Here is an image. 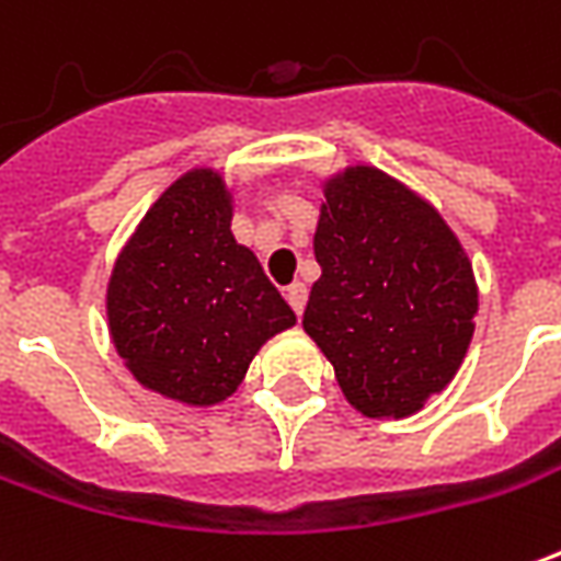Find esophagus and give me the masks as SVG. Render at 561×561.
Listing matches in <instances>:
<instances>
[{
    "instance_id": "1",
    "label": "esophagus",
    "mask_w": 561,
    "mask_h": 561,
    "mask_svg": "<svg viewBox=\"0 0 561 561\" xmlns=\"http://www.w3.org/2000/svg\"><path fill=\"white\" fill-rule=\"evenodd\" d=\"M285 300H288L294 312L300 316L304 307H307V285H304V282H291V285L285 288Z\"/></svg>"
}]
</instances>
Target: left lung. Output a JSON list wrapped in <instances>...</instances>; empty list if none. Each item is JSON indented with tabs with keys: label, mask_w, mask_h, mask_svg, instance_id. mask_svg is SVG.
Listing matches in <instances>:
<instances>
[{
	"label": "left lung",
	"mask_w": 561,
	"mask_h": 561,
	"mask_svg": "<svg viewBox=\"0 0 561 561\" xmlns=\"http://www.w3.org/2000/svg\"><path fill=\"white\" fill-rule=\"evenodd\" d=\"M304 331L367 419L419 413L453 382L473 340L471 257L428 199L370 163L321 179Z\"/></svg>",
	"instance_id": "obj_1"
}]
</instances>
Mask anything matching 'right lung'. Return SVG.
Masks as SVG:
<instances>
[{"label": "right lung", "mask_w": 561, "mask_h": 561, "mask_svg": "<svg viewBox=\"0 0 561 561\" xmlns=\"http://www.w3.org/2000/svg\"><path fill=\"white\" fill-rule=\"evenodd\" d=\"M230 221L225 172H182L142 215L105 282L117 358L142 389L182 407L227 401L261 346L297 324Z\"/></svg>", "instance_id": "obj_1"}]
</instances>
